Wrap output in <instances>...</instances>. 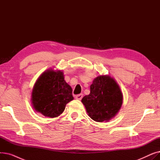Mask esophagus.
I'll return each instance as SVG.
<instances>
[{"label":"esophagus","instance_id":"34e87169","mask_svg":"<svg viewBox=\"0 0 160 160\" xmlns=\"http://www.w3.org/2000/svg\"><path fill=\"white\" fill-rule=\"evenodd\" d=\"M82 97H83V94H79V95H77L75 96V98L77 100H80L82 98Z\"/></svg>","mask_w":160,"mask_h":160}]
</instances>
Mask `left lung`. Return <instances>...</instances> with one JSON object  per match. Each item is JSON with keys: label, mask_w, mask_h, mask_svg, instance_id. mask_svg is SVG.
Segmentation results:
<instances>
[{"label": "left lung", "mask_w": 160, "mask_h": 160, "mask_svg": "<svg viewBox=\"0 0 160 160\" xmlns=\"http://www.w3.org/2000/svg\"><path fill=\"white\" fill-rule=\"evenodd\" d=\"M82 102L88 115L96 122L110 121L122 104V93L116 81L109 75H100L90 86V93Z\"/></svg>", "instance_id": "left-lung-1"}]
</instances>
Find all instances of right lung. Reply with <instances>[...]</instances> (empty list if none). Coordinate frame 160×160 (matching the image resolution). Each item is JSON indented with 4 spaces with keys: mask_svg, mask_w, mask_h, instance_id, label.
<instances>
[{
    "mask_svg": "<svg viewBox=\"0 0 160 160\" xmlns=\"http://www.w3.org/2000/svg\"><path fill=\"white\" fill-rule=\"evenodd\" d=\"M71 87L61 71L48 69L38 78L32 93L33 108L45 117L53 118L63 113L66 104L74 99Z\"/></svg>",
    "mask_w": 160,
    "mask_h": 160,
    "instance_id": "1",
    "label": "right lung"
}]
</instances>
